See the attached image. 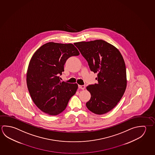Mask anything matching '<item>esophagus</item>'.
<instances>
[{"label":"esophagus","instance_id":"esophagus-1","mask_svg":"<svg viewBox=\"0 0 155 155\" xmlns=\"http://www.w3.org/2000/svg\"><path fill=\"white\" fill-rule=\"evenodd\" d=\"M78 87L79 89H81L84 90L85 89V85H79Z\"/></svg>","mask_w":155,"mask_h":155}]
</instances>
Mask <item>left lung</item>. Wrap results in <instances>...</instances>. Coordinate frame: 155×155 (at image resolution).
<instances>
[{"instance_id":"8db88e82","label":"left lung","mask_w":155,"mask_h":155,"mask_svg":"<svg viewBox=\"0 0 155 155\" xmlns=\"http://www.w3.org/2000/svg\"><path fill=\"white\" fill-rule=\"evenodd\" d=\"M91 71L97 73V84L87 87L91 98L86 103L92 113L102 115L117 104L127 86L126 70L122 55L115 47L102 40L74 43Z\"/></svg>"}]
</instances>
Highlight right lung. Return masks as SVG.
I'll return each mask as SVG.
<instances>
[{"instance_id": "1", "label": "right lung", "mask_w": 155, "mask_h": 155, "mask_svg": "<svg viewBox=\"0 0 155 155\" xmlns=\"http://www.w3.org/2000/svg\"><path fill=\"white\" fill-rule=\"evenodd\" d=\"M79 55L72 44L48 42L31 58L27 73L28 89L34 103L41 111L57 115L65 109L78 84L61 81L59 74L68 58Z\"/></svg>"}]
</instances>
